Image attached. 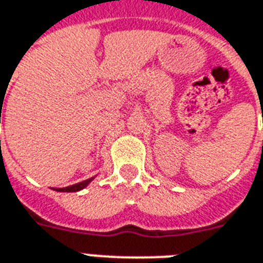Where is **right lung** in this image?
I'll use <instances>...</instances> for the list:
<instances>
[{
  "instance_id": "add662e5",
  "label": "right lung",
  "mask_w": 263,
  "mask_h": 263,
  "mask_svg": "<svg viewBox=\"0 0 263 263\" xmlns=\"http://www.w3.org/2000/svg\"><path fill=\"white\" fill-rule=\"evenodd\" d=\"M92 177L88 180H84V181H80L78 184H73V185H69V187H65V188H57L55 191H60V192H76V191H80V190H83L84 187H87L88 183H90Z\"/></svg>"
}]
</instances>
